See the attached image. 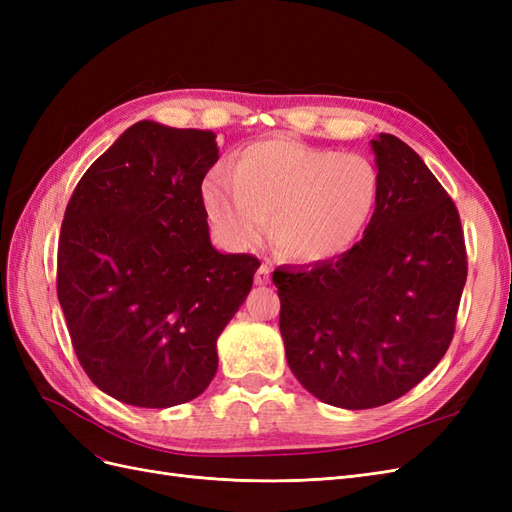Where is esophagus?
<instances>
[{
  "label": "esophagus",
  "instance_id": "1",
  "mask_svg": "<svg viewBox=\"0 0 512 512\" xmlns=\"http://www.w3.org/2000/svg\"><path fill=\"white\" fill-rule=\"evenodd\" d=\"M254 280H256L258 286L269 284V282H271V267H269V265H260V269H258L256 275H254Z\"/></svg>",
  "mask_w": 512,
  "mask_h": 512
}]
</instances>
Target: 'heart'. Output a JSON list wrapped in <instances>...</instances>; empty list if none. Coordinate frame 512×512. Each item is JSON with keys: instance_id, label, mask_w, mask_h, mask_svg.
<instances>
[{"instance_id": "obj_1", "label": "heart", "mask_w": 512, "mask_h": 512, "mask_svg": "<svg viewBox=\"0 0 512 512\" xmlns=\"http://www.w3.org/2000/svg\"><path fill=\"white\" fill-rule=\"evenodd\" d=\"M200 196L228 245H258L271 215L282 254L314 265L344 254L363 235L380 198V173L361 153L265 138L243 147L230 170H211Z\"/></svg>"}]
</instances>
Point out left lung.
Listing matches in <instances>:
<instances>
[{
    "label": "left lung",
    "instance_id": "8db88e82",
    "mask_svg": "<svg viewBox=\"0 0 512 512\" xmlns=\"http://www.w3.org/2000/svg\"><path fill=\"white\" fill-rule=\"evenodd\" d=\"M371 149L380 198L363 239L312 269L273 271L292 374L346 410L399 399L442 361L468 277L459 213L440 181L393 134Z\"/></svg>",
    "mask_w": 512,
    "mask_h": 512
}]
</instances>
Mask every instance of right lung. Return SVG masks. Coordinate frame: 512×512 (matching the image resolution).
Segmentation results:
<instances>
[{
  "instance_id": "add662e5",
  "label": "right lung",
  "mask_w": 512,
  "mask_h": 512,
  "mask_svg": "<svg viewBox=\"0 0 512 512\" xmlns=\"http://www.w3.org/2000/svg\"><path fill=\"white\" fill-rule=\"evenodd\" d=\"M211 130L138 121L87 168L66 207L57 299L79 363L138 408L179 406L218 371V342L252 290L250 254L209 239L200 196Z\"/></svg>"
}]
</instances>
